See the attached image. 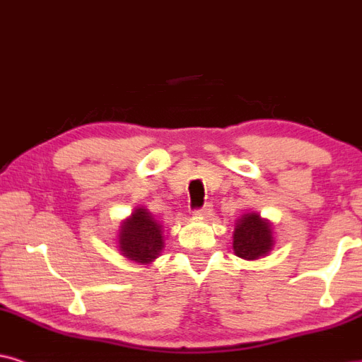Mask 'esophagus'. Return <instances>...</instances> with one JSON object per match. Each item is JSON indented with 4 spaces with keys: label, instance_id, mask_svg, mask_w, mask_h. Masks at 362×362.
I'll return each mask as SVG.
<instances>
[{
    "label": "esophagus",
    "instance_id": "esophagus-1",
    "mask_svg": "<svg viewBox=\"0 0 362 362\" xmlns=\"http://www.w3.org/2000/svg\"><path fill=\"white\" fill-rule=\"evenodd\" d=\"M194 214H195V215H200V217H207V215L210 214V205H209V204H205L204 207L195 209V210H194Z\"/></svg>",
    "mask_w": 362,
    "mask_h": 362
}]
</instances>
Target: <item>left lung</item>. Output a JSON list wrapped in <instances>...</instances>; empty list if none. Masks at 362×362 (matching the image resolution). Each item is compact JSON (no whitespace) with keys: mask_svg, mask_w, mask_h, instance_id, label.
Returning <instances> with one entry per match:
<instances>
[{"mask_svg":"<svg viewBox=\"0 0 362 362\" xmlns=\"http://www.w3.org/2000/svg\"><path fill=\"white\" fill-rule=\"evenodd\" d=\"M274 244L272 230L257 214H247L239 218L234 230V252L242 259L264 257Z\"/></svg>","mask_w":362,"mask_h":362,"instance_id":"8db88e82","label":"left lung"}]
</instances>
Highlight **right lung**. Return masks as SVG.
<instances>
[{
    "label": "right lung",
    "mask_w": 362,
    "mask_h": 362,
    "mask_svg": "<svg viewBox=\"0 0 362 362\" xmlns=\"http://www.w3.org/2000/svg\"><path fill=\"white\" fill-rule=\"evenodd\" d=\"M120 250L125 257L140 264H150L163 249L162 226L155 222L147 209L140 207L120 228Z\"/></svg>",
    "instance_id": "1"
}]
</instances>
